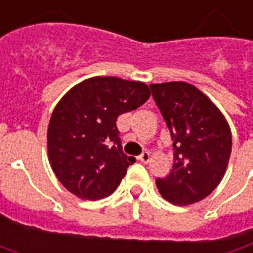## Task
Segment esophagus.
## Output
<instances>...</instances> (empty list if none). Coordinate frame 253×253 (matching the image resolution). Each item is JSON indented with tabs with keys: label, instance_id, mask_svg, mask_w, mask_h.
I'll return each mask as SVG.
<instances>
[{
	"label": "esophagus",
	"instance_id": "34e87169",
	"mask_svg": "<svg viewBox=\"0 0 253 253\" xmlns=\"http://www.w3.org/2000/svg\"><path fill=\"white\" fill-rule=\"evenodd\" d=\"M150 158H151V154L148 153V151H144L138 155V161L144 162V164H147V162L150 161Z\"/></svg>",
	"mask_w": 253,
	"mask_h": 253
}]
</instances>
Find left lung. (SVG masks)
I'll return each mask as SVG.
<instances>
[{"mask_svg": "<svg viewBox=\"0 0 253 253\" xmlns=\"http://www.w3.org/2000/svg\"><path fill=\"white\" fill-rule=\"evenodd\" d=\"M150 88L173 141V165L168 176L155 180L158 192L173 205H193L209 196L225 173L232 147L230 126L190 84L173 81Z\"/></svg>", "mask_w": 253, "mask_h": 253, "instance_id": "left-lung-1", "label": "left lung"}]
</instances>
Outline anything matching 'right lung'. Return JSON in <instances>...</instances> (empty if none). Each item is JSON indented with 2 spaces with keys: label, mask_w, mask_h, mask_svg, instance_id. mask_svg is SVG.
I'll list each match as a JSON object with an SVG mask.
<instances>
[{
  "label": "right lung",
  "mask_w": 253,
  "mask_h": 253,
  "mask_svg": "<svg viewBox=\"0 0 253 253\" xmlns=\"http://www.w3.org/2000/svg\"><path fill=\"white\" fill-rule=\"evenodd\" d=\"M150 89L140 81L93 77L57 103L47 131L48 158L57 179L80 199L109 196L134 157L123 153L116 120L140 108Z\"/></svg>",
  "instance_id": "obj_1"
}]
</instances>
